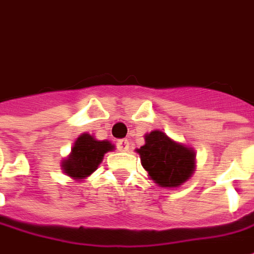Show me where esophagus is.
Here are the masks:
<instances>
[{
	"label": "esophagus",
	"instance_id": "1",
	"mask_svg": "<svg viewBox=\"0 0 254 254\" xmlns=\"http://www.w3.org/2000/svg\"><path fill=\"white\" fill-rule=\"evenodd\" d=\"M117 148L120 149V151H122V152L129 151V140H127V138L118 140V141H117Z\"/></svg>",
	"mask_w": 254,
	"mask_h": 254
}]
</instances>
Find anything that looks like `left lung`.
I'll use <instances>...</instances> for the list:
<instances>
[{
    "instance_id": "1",
    "label": "left lung",
    "mask_w": 254,
    "mask_h": 254,
    "mask_svg": "<svg viewBox=\"0 0 254 254\" xmlns=\"http://www.w3.org/2000/svg\"><path fill=\"white\" fill-rule=\"evenodd\" d=\"M136 151L148 176L162 188L181 187L196 167L194 151L171 140L162 130L145 134V144Z\"/></svg>"
}]
</instances>
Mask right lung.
I'll return each mask as SVG.
<instances>
[{"mask_svg": "<svg viewBox=\"0 0 254 254\" xmlns=\"http://www.w3.org/2000/svg\"><path fill=\"white\" fill-rule=\"evenodd\" d=\"M113 149L114 145L110 141L96 140L89 133H83L74 141L72 152L66 159L63 160L61 167L66 176L81 181L98 169L106 152Z\"/></svg>", "mask_w": 254, "mask_h": 254, "instance_id": "right-lung-1", "label": "right lung"}]
</instances>
